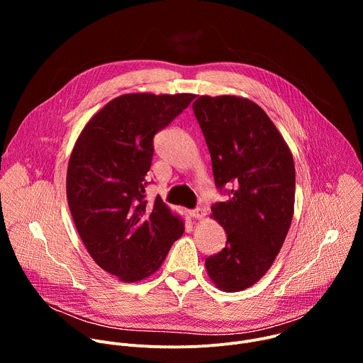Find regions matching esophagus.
<instances>
[{"label":"esophagus","instance_id":"obj_1","mask_svg":"<svg viewBox=\"0 0 363 363\" xmlns=\"http://www.w3.org/2000/svg\"><path fill=\"white\" fill-rule=\"evenodd\" d=\"M189 216H191L192 218H198V220H201V218H203V217H205V210H203V208L192 210V211H189Z\"/></svg>","mask_w":363,"mask_h":363}]
</instances>
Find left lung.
Returning a JSON list of instances; mask_svg holds the SVG:
<instances>
[{"instance_id":"obj_1","label":"left lung","mask_w":363,"mask_h":363,"mask_svg":"<svg viewBox=\"0 0 363 363\" xmlns=\"http://www.w3.org/2000/svg\"><path fill=\"white\" fill-rule=\"evenodd\" d=\"M192 109L211 153L217 188L228 199L211 206L225 230L221 252L205 260L223 291H241L274 263L294 213L296 171L289 145L267 113L240 96H199Z\"/></svg>"}]
</instances>
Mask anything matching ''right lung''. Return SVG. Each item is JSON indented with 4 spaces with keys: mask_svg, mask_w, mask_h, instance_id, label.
<instances>
[{
    "mask_svg": "<svg viewBox=\"0 0 363 363\" xmlns=\"http://www.w3.org/2000/svg\"><path fill=\"white\" fill-rule=\"evenodd\" d=\"M195 99L192 93H128L83 128L72 150L66 192L76 230L94 263L125 283L157 272L184 234V220L157 196L145 199L153 136Z\"/></svg>",
    "mask_w": 363,
    "mask_h": 363,
    "instance_id": "obj_1",
    "label": "right lung"
}]
</instances>
